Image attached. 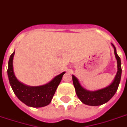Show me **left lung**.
I'll list each match as a JSON object with an SVG mask.
<instances>
[{
  "instance_id": "1",
  "label": "left lung",
  "mask_w": 127,
  "mask_h": 127,
  "mask_svg": "<svg viewBox=\"0 0 127 127\" xmlns=\"http://www.w3.org/2000/svg\"><path fill=\"white\" fill-rule=\"evenodd\" d=\"M111 45L113 47L115 57L117 61V73L113 81L108 86L95 91H89L81 86L78 79L75 76L73 75H72L73 83L75 89L76 94L79 97V99L86 105L95 106L105 104L113 97L114 95L115 94V93L118 90L122 74L121 61L120 57L116 53L115 46L112 44H111Z\"/></svg>"
}]
</instances>
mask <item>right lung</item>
I'll list each match as a JSON object with an SVG mask.
<instances>
[{
    "label": "right lung",
    "mask_w": 127,
    "mask_h": 127,
    "mask_svg": "<svg viewBox=\"0 0 127 127\" xmlns=\"http://www.w3.org/2000/svg\"><path fill=\"white\" fill-rule=\"evenodd\" d=\"M14 55L15 51L9 58L7 75L9 83L16 96L28 106L40 108L48 105L65 72L54 77L46 84L40 86H29L20 82L16 77L13 64Z\"/></svg>",
    "instance_id": "obj_1"
}]
</instances>
